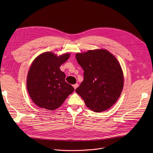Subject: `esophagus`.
<instances>
[{
    "label": "esophagus",
    "mask_w": 153,
    "mask_h": 153,
    "mask_svg": "<svg viewBox=\"0 0 153 153\" xmlns=\"http://www.w3.org/2000/svg\"><path fill=\"white\" fill-rule=\"evenodd\" d=\"M78 86H79V84H74V85H73V87H74V89H76L78 87Z\"/></svg>",
    "instance_id": "obj_1"
}]
</instances>
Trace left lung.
<instances>
[{
  "label": "left lung",
  "mask_w": 153,
  "mask_h": 153,
  "mask_svg": "<svg viewBox=\"0 0 153 153\" xmlns=\"http://www.w3.org/2000/svg\"><path fill=\"white\" fill-rule=\"evenodd\" d=\"M84 70V81L76 92L95 112L105 111L117 101L123 90V74L115 56L106 50L77 53Z\"/></svg>",
  "instance_id": "1"
}]
</instances>
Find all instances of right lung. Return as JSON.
Wrapping results in <instances>:
<instances>
[{"label":"right lung","mask_w":153,"mask_h":153,"mask_svg":"<svg viewBox=\"0 0 153 153\" xmlns=\"http://www.w3.org/2000/svg\"><path fill=\"white\" fill-rule=\"evenodd\" d=\"M70 54L59 56L45 52L34 59L27 75V87L31 100L40 107L49 110L59 108L74 87L65 81L66 75L59 67Z\"/></svg>","instance_id":"obj_1"}]
</instances>
